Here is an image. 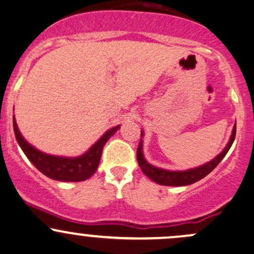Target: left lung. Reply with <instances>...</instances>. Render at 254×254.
I'll use <instances>...</instances> for the list:
<instances>
[{
    "label": "left lung",
    "instance_id": "1",
    "mask_svg": "<svg viewBox=\"0 0 254 254\" xmlns=\"http://www.w3.org/2000/svg\"><path fill=\"white\" fill-rule=\"evenodd\" d=\"M235 133H236V122L235 125L233 127V131H231L230 138L228 141L227 146L224 147V149L219 153L217 157H214L212 160L207 161L204 165L196 166V168L183 170V171H171V170H165L161 168H157V166L152 165L148 161L146 160L143 155V141L142 138L140 140V144H138L137 148V161L138 165L142 170L144 175L152 180L153 182L158 183L161 186H170V187H181V186H189L193 185V183L197 182L201 178L207 176L212 170L218 165L222 161V159L225 157V154L228 153V150L230 149L231 144H233L234 140H235ZM144 132L141 130V137H143Z\"/></svg>",
    "mask_w": 254,
    "mask_h": 254
}]
</instances>
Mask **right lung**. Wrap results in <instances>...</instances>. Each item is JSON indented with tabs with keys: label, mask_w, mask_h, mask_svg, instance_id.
I'll list each match as a JSON object with an SVG mask.
<instances>
[{
	"label": "right lung",
	"mask_w": 254,
	"mask_h": 254,
	"mask_svg": "<svg viewBox=\"0 0 254 254\" xmlns=\"http://www.w3.org/2000/svg\"><path fill=\"white\" fill-rule=\"evenodd\" d=\"M13 127L18 144L23 149L27 159L38 169L43 175L52 180L60 182H80L93 176L99 166L101 159L102 149L106 142L118 131L121 125L111 127L85 153L78 157H60L41 152L24 138L19 131L18 124L13 117Z\"/></svg>",
	"instance_id": "add662e5"
}]
</instances>
